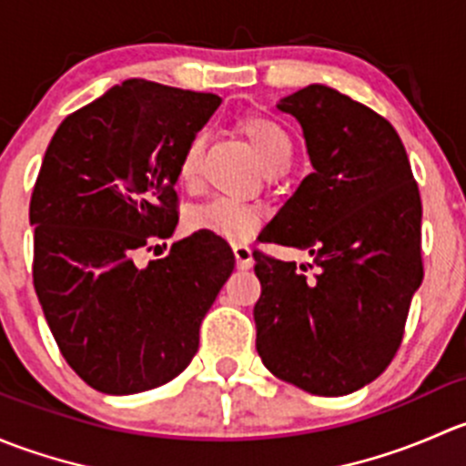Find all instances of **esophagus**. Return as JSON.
Segmentation results:
<instances>
[{
  "instance_id": "obj_1",
  "label": "esophagus",
  "mask_w": 466,
  "mask_h": 466,
  "mask_svg": "<svg viewBox=\"0 0 466 466\" xmlns=\"http://www.w3.org/2000/svg\"><path fill=\"white\" fill-rule=\"evenodd\" d=\"M232 250H234V257H237V268H238V270H248V268H252V263H255V259H252V250H250V248L243 246V243H234Z\"/></svg>"
}]
</instances>
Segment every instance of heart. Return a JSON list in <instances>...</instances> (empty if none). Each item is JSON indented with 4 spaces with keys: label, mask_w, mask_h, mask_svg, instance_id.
Segmentation results:
<instances>
[{
    "label": "heart",
    "mask_w": 466,
    "mask_h": 466,
    "mask_svg": "<svg viewBox=\"0 0 466 466\" xmlns=\"http://www.w3.org/2000/svg\"><path fill=\"white\" fill-rule=\"evenodd\" d=\"M241 130L266 171L290 162L293 144L279 124L266 119V116H248L241 121ZM203 148L205 137L194 135L182 150L180 162H177V176L185 185H191L198 177ZM259 218L261 214L257 207L241 203V200L225 198V196H216L203 205H196L187 216V223L191 229L211 232L220 238H228V241H248L259 228Z\"/></svg>",
    "instance_id": "obj_1"
}]
</instances>
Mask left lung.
I'll return each mask as SVG.
<instances>
[{
	"instance_id": "8db88e82",
	"label": "left lung",
	"mask_w": 466,
	"mask_h": 466,
	"mask_svg": "<svg viewBox=\"0 0 466 466\" xmlns=\"http://www.w3.org/2000/svg\"><path fill=\"white\" fill-rule=\"evenodd\" d=\"M277 110L302 126L313 173L261 241L307 250L318 272L255 252L257 351L277 379L340 397L372 383L401 345L424 279L420 189L397 130L347 94L313 83Z\"/></svg>"
}]
</instances>
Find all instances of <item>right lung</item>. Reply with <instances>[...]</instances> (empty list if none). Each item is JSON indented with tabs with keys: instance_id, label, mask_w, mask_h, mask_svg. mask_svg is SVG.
Wrapping results in <instances>:
<instances>
[{
	"instance_id": "add662e5",
	"label": "right lung",
	"mask_w": 466,
	"mask_h": 466,
	"mask_svg": "<svg viewBox=\"0 0 466 466\" xmlns=\"http://www.w3.org/2000/svg\"><path fill=\"white\" fill-rule=\"evenodd\" d=\"M218 106L216 94L130 78L46 146L29 207L33 286L65 360L98 392L176 379L232 275V248L200 229L139 261L176 232L177 162Z\"/></svg>"
}]
</instances>
